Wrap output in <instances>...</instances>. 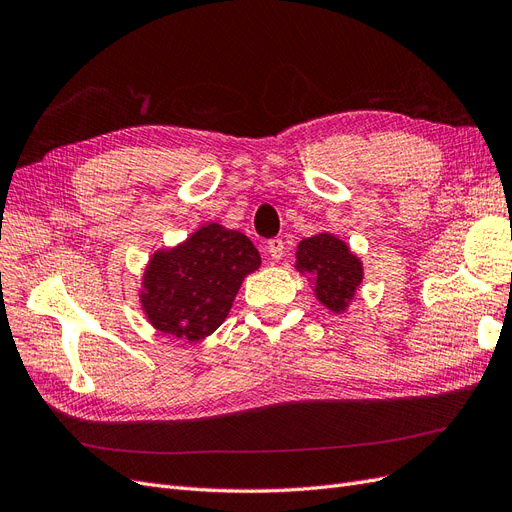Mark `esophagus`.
<instances>
[{
	"instance_id": "34e87169",
	"label": "esophagus",
	"mask_w": 512,
	"mask_h": 512,
	"mask_svg": "<svg viewBox=\"0 0 512 512\" xmlns=\"http://www.w3.org/2000/svg\"><path fill=\"white\" fill-rule=\"evenodd\" d=\"M268 253H270V257L274 261H278L280 257H283L285 255V242H283V238H272L268 242Z\"/></svg>"
}]
</instances>
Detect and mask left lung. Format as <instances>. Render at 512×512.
<instances>
[{
	"instance_id": "obj_1",
	"label": "left lung",
	"mask_w": 512,
	"mask_h": 512,
	"mask_svg": "<svg viewBox=\"0 0 512 512\" xmlns=\"http://www.w3.org/2000/svg\"><path fill=\"white\" fill-rule=\"evenodd\" d=\"M295 270L308 278L315 298L334 315H344L364 280V263L351 246L329 232L300 240Z\"/></svg>"
}]
</instances>
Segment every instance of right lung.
I'll return each instance as SVG.
<instances>
[{
  "label": "right lung",
  "mask_w": 512,
  "mask_h": 512,
  "mask_svg": "<svg viewBox=\"0 0 512 512\" xmlns=\"http://www.w3.org/2000/svg\"><path fill=\"white\" fill-rule=\"evenodd\" d=\"M261 255L238 229L204 223L148 259L140 283V308L157 332L200 342L232 310L242 280L259 270Z\"/></svg>",
  "instance_id": "obj_1"
}]
</instances>
